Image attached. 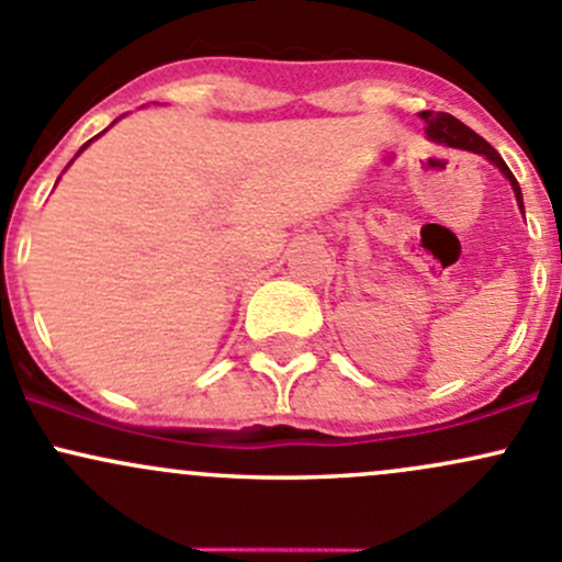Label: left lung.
<instances>
[{
  "label": "left lung",
  "mask_w": 562,
  "mask_h": 562,
  "mask_svg": "<svg viewBox=\"0 0 562 562\" xmlns=\"http://www.w3.org/2000/svg\"><path fill=\"white\" fill-rule=\"evenodd\" d=\"M420 120H426V134L431 142L448 144V147H456V149H469V153L482 155V158L491 160L493 166H496L498 171L509 179L512 190H515V198H517V206H520V211H522V192H520V184H517L515 173L509 171V166L501 160V155L485 142V138L476 136L469 125H463L461 120H456L448 112H420Z\"/></svg>",
  "instance_id": "1"
}]
</instances>
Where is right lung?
<instances>
[{"instance_id": "add662e5", "label": "right lung", "mask_w": 562, "mask_h": 562, "mask_svg": "<svg viewBox=\"0 0 562 562\" xmlns=\"http://www.w3.org/2000/svg\"><path fill=\"white\" fill-rule=\"evenodd\" d=\"M90 142H93V138H90ZM90 142H88V144H90ZM88 144H86V147H88ZM86 147H82V149H86ZM82 149H80V153H82ZM80 153H77V155H80Z\"/></svg>"}]
</instances>
